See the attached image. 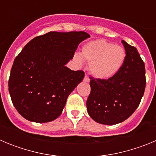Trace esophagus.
<instances>
[{"mask_svg": "<svg viewBox=\"0 0 156 156\" xmlns=\"http://www.w3.org/2000/svg\"><path fill=\"white\" fill-rule=\"evenodd\" d=\"M83 81H84V82L88 83V82H89V81H90V78H89V77H88L87 76H85L84 78H83Z\"/></svg>", "mask_w": 156, "mask_h": 156, "instance_id": "esophagus-1", "label": "esophagus"}]
</instances>
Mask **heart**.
Listing matches in <instances>:
<instances>
[{
	"mask_svg": "<svg viewBox=\"0 0 156 156\" xmlns=\"http://www.w3.org/2000/svg\"><path fill=\"white\" fill-rule=\"evenodd\" d=\"M81 55L83 58L90 63V73L99 80L113 77L122 68L126 58V51L122 47L102 39L83 45ZM74 58L78 63H82L80 56L76 55Z\"/></svg>",
	"mask_w": 156,
	"mask_h": 156,
	"instance_id": "obj_1",
	"label": "heart"
}]
</instances>
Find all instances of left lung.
I'll return each mask as SVG.
<instances>
[{
	"instance_id": "obj_1",
	"label": "left lung",
	"mask_w": 156,
	"mask_h": 156,
	"mask_svg": "<svg viewBox=\"0 0 156 156\" xmlns=\"http://www.w3.org/2000/svg\"><path fill=\"white\" fill-rule=\"evenodd\" d=\"M126 58L117 74L108 80L90 78L87 112L95 122L115 125L137 109L145 89V67L137 48L122 41Z\"/></svg>"
}]
</instances>
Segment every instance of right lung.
Instances as JSON below:
<instances>
[{
	"label": "right lung",
	"mask_w": 156,
	"mask_h": 156,
	"mask_svg": "<svg viewBox=\"0 0 156 156\" xmlns=\"http://www.w3.org/2000/svg\"><path fill=\"white\" fill-rule=\"evenodd\" d=\"M86 32H49L30 41L16 58L8 81L15 108L27 120L48 122L62 112L69 95L84 77L66 65Z\"/></svg>",
	"instance_id": "obj_1"
}]
</instances>
